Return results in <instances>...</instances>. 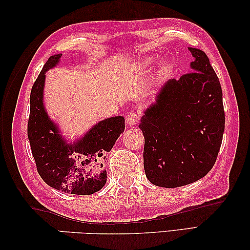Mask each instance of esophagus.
<instances>
[{"label":"esophagus","mask_w":250,"mask_h":250,"mask_svg":"<svg viewBox=\"0 0 250 250\" xmlns=\"http://www.w3.org/2000/svg\"><path fill=\"white\" fill-rule=\"evenodd\" d=\"M138 122H140V115L137 113H129L126 116V124L129 126H135Z\"/></svg>","instance_id":"1"}]
</instances>
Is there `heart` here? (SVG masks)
I'll return each mask as SVG.
<instances>
[{
  "label": "heart",
  "mask_w": 250,
  "mask_h": 250,
  "mask_svg": "<svg viewBox=\"0 0 250 250\" xmlns=\"http://www.w3.org/2000/svg\"><path fill=\"white\" fill-rule=\"evenodd\" d=\"M155 62H156V59H155V57L150 56V57H147V59H145L144 62H143V64H144V66L149 67V66H152V65ZM170 69H171L170 63L169 62H164L161 65V67H159V77H166L167 75L169 74Z\"/></svg>",
  "instance_id": "obj_1"
}]
</instances>
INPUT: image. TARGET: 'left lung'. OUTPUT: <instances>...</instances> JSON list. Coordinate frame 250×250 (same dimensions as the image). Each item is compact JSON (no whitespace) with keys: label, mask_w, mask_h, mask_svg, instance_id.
I'll list each match as a JSON object with an SVG mask.
<instances>
[{"label":"left lung","mask_w":250,"mask_h":250,"mask_svg":"<svg viewBox=\"0 0 250 250\" xmlns=\"http://www.w3.org/2000/svg\"><path fill=\"white\" fill-rule=\"evenodd\" d=\"M188 50L193 72L165 83L140 124L146 177L159 187H181L203 178L214 166L223 141L219 80L205 53Z\"/></svg>","instance_id":"1"}]
</instances>
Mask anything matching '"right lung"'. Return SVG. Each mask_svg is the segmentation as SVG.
<instances>
[{
  "label": "right lung",
  "instance_id": "add662e5",
  "mask_svg": "<svg viewBox=\"0 0 250 250\" xmlns=\"http://www.w3.org/2000/svg\"><path fill=\"white\" fill-rule=\"evenodd\" d=\"M61 56H51L33 84L27 136L38 173L48 186L69 194L91 195L105 185L106 154L124 132L125 120L123 116L106 118L83 138L67 144L43 104L45 73L60 62Z\"/></svg>",
  "mask_w": 250,
  "mask_h": 250
}]
</instances>
